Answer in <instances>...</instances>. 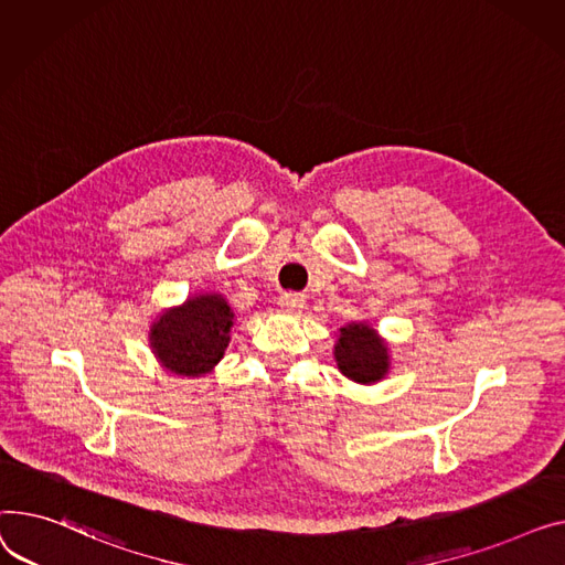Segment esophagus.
I'll return each instance as SVG.
<instances>
[{"mask_svg":"<svg viewBox=\"0 0 565 565\" xmlns=\"http://www.w3.org/2000/svg\"><path fill=\"white\" fill-rule=\"evenodd\" d=\"M278 303H280V308H282L285 312H298V310H303V306H306V296H303V294L287 291V294L280 296Z\"/></svg>","mask_w":565,"mask_h":565,"instance_id":"1","label":"esophagus"}]
</instances>
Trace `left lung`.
Wrapping results in <instances>:
<instances>
[{"label": "left lung", "mask_w": 565, "mask_h": 565, "mask_svg": "<svg viewBox=\"0 0 565 565\" xmlns=\"http://www.w3.org/2000/svg\"><path fill=\"white\" fill-rule=\"evenodd\" d=\"M333 355L338 370L353 383L374 385L383 381L392 367L390 344L367 321H351L338 330Z\"/></svg>", "instance_id": "8db88e82"}]
</instances>
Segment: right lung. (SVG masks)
Returning a JSON list of instances; mask_svg holds the SVG:
<instances>
[{"label":"right lung","mask_w":565,"mask_h":565,"mask_svg":"<svg viewBox=\"0 0 565 565\" xmlns=\"http://www.w3.org/2000/svg\"><path fill=\"white\" fill-rule=\"evenodd\" d=\"M235 310L218 291L191 294L182 306L161 310L150 326V349L166 372L201 379L214 372L230 344Z\"/></svg>","instance_id":"1"}]
</instances>
